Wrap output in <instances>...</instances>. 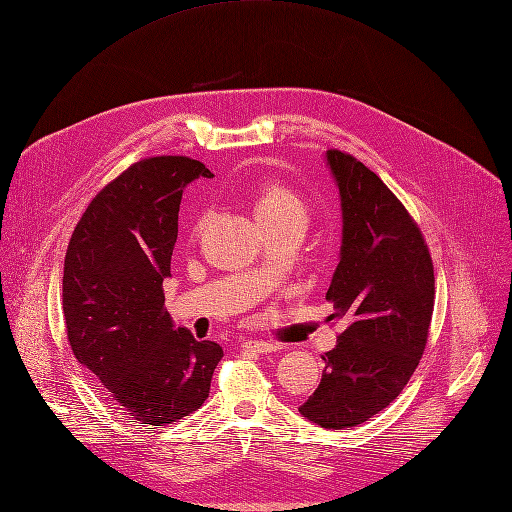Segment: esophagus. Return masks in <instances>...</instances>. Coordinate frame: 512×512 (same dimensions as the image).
I'll return each instance as SVG.
<instances>
[{"label": "esophagus", "instance_id": "1", "mask_svg": "<svg viewBox=\"0 0 512 512\" xmlns=\"http://www.w3.org/2000/svg\"><path fill=\"white\" fill-rule=\"evenodd\" d=\"M242 347L249 349V351H255V353H274V351L280 349L276 343H270V341H249V343H244Z\"/></svg>", "mask_w": 512, "mask_h": 512}]
</instances>
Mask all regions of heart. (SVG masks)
<instances>
[{
	"label": "heart",
	"mask_w": 512,
	"mask_h": 512,
	"mask_svg": "<svg viewBox=\"0 0 512 512\" xmlns=\"http://www.w3.org/2000/svg\"><path fill=\"white\" fill-rule=\"evenodd\" d=\"M253 211L259 221V226H268L276 224V221L284 219H305V203L303 198L291 188L282 182L274 180H265L255 186L253 190ZM203 217H198L196 228L201 226Z\"/></svg>",
	"instance_id": "1"
}]
</instances>
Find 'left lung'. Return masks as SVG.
<instances>
[{"instance_id": "1", "label": "left lung", "mask_w": 512, "mask_h": 512, "mask_svg": "<svg viewBox=\"0 0 512 512\" xmlns=\"http://www.w3.org/2000/svg\"><path fill=\"white\" fill-rule=\"evenodd\" d=\"M341 211V261L326 299L347 326L322 355L318 389L299 412L324 429L358 427L402 393L425 353L435 303L433 259L399 198L364 163L326 150Z\"/></svg>"}]
</instances>
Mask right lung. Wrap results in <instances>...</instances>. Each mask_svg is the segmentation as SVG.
Returning <instances> with one entry per match:
<instances>
[{
  "label": "right lung",
  "mask_w": 512,
  "mask_h": 512,
  "mask_svg": "<svg viewBox=\"0 0 512 512\" xmlns=\"http://www.w3.org/2000/svg\"><path fill=\"white\" fill-rule=\"evenodd\" d=\"M213 177L188 157H148L87 205L64 257L62 311L79 364L140 425L167 427L205 404L224 349L173 328L171 276L182 192Z\"/></svg>",
  "instance_id": "add662e5"
}]
</instances>
